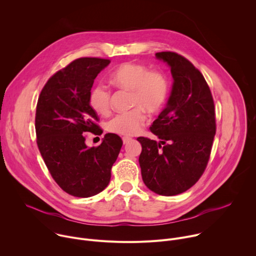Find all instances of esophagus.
Here are the masks:
<instances>
[{"label": "esophagus", "instance_id": "esophagus-1", "mask_svg": "<svg viewBox=\"0 0 256 256\" xmlns=\"http://www.w3.org/2000/svg\"><path fill=\"white\" fill-rule=\"evenodd\" d=\"M130 140H132V138H128V136H124V138H122V142H124V144H128V142H130Z\"/></svg>", "mask_w": 256, "mask_h": 256}]
</instances>
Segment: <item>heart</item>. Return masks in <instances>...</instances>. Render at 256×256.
<instances>
[{
  "label": "heart",
  "mask_w": 256,
  "mask_h": 256,
  "mask_svg": "<svg viewBox=\"0 0 256 256\" xmlns=\"http://www.w3.org/2000/svg\"><path fill=\"white\" fill-rule=\"evenodd\" d=\"M108 79L114 86L130 91V105L136 106L128 112L116 116L107 124V130L118 134L134 136L138 132L146 118L144 109L150 114L158 112L168 97L166 76L140 64H122ZM89 102L97 114H107L110 110V92L103 85H96L90 92Z\"/></svg>",
  "instance_id": "obj_1"
}]
</instances>
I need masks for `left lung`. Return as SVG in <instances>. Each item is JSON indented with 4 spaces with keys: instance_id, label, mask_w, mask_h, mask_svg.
Wrapping results in <instances>:
<instances>
[{
    "instance_id": "left-lung-1",
    "label": "left lung",
    "mask_w": 256,
    "mask_h": 256,
    "mask_svg": "<svg viewBox=\"0 0 256 256\" xmlns=\"http://www.w3.org/2000/svg\"><path fill=\"white\" fill-rule=\"evenodd\" d=\"M155 56L169 66L173 84L150 128L160 140L136 138L142 144L138 163L146 186L170 196L194 186L206 167L216 134L214 105L204 76L190 60L171 52Z\"/></svg>"
}]
</instances>
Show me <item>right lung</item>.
Instances as JSON below:
<instances>
[{"instance_id": "obj_1", "label": "right lung", "mask_w": 256, "mask_h": 256, "mask_svg": "<svg viewBox=\"0 0 256 256\" xmlns=\"http://www.w3.org/2000/svg\"><path fill=\"white\" fill-rule=\"evenodd\" d=\"M109 64L97 58L72 62L48 81L36 106L40 154L54 181L72 196L90 198L105 190L122 146L116 134H106L96 148L85 142V132H102L89 97L95 78Z\"/></svg>"}]
</instances>
